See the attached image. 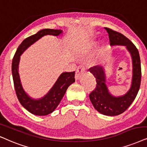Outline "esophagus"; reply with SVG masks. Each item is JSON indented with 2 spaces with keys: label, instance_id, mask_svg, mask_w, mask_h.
<instances>
[{
  "label": "esophagus",
  "instance_id": "obj_1",
  "mask_svg": "<svg viewBox=\"0 0 147 147\" xmlns=\"http://www.w3.org/2000/svg\"><path fill=\"white\" fill-rule=\"evenodd\" d=\"M85 67L83 66H82V65H80V66H78L77 69V72H76V75H75L76 80H77L78 79H79L80 74H81L82 72L85 71Z\"/></svg>",
  "mask_w": 147,
  "mask_h": 147
}]
</instances>
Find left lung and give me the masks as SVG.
<instances>
[{"label": "left lung", "mask_w": 147, "mask_h": 147, "mask_svg": "<svg viewBox=\"0 0 147 147\" xmlns=\"http://www.w3.org/2000/svg\"><path fill=\"white\" fill-rule=\"evenodd\" d=\"M109 34L111 45L125 46L132 59V80L130 89L125 95L115 97L106 85V75L102 66H93L90 71L96 80V87L90 94L93 106L98 112L107 116H115L127 110L136 97L141 82V65L139 52L130 40L121 33L105 28Z\"/></svg>", "instance_id": "left-lung-1"}]
</instances>
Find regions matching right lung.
Instances as JSON below:
<instances>
[{
	"label": "right lung",
	"instance_id": "obj_1",
	"mask_svg": "<svg viewBox=\"0 0 147 147\" xmlns=\"http://www.w3.org/2000/svg\"><path fill=\"white\" fill-rule=\"evenodd\" d=\"M62 33L61 30L43 29L38 31L36 34L28 37L24 39L15 53L12 61V76L13 80L14 87L16 90L17 97L23 107L33 115L42 116L51 113L60 104L61 100L64 96L68 87L75 81V72H62L60 77L44 97L40 99H33L24 92L20 81L18 66L20 60V55L29 47L31 45L37 41L45 35L59 36Z\"/></svg>",
	"mask_w": 147,
	"mask_h": 147
}]
</instances>
